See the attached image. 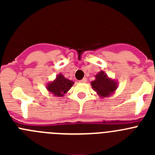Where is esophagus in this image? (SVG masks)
Here are the masks:
<instances>
[{"label": "esophagus", "mask_w": 155, "mask_h": 155, "mask_svg": "<svg viewBox=\"0 0 155 155\" xmlns=\"http://www.w3.org/2000/svg\"><path fill=\"white\" fill-rule=\"evenodd\" d=\"M86 81H87V79H86L85 78H83V79H82V80H81L79 82H81V83H85Z\"/></svg>", "instance_id": "1"}]
</instances>
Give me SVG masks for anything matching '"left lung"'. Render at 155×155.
<instances>
[{"label": "left lung", "mask_w": 155, "mask_h": 155, "mask_svg": "<svg viewBox=\"0 0 155 155\" xmlns=\"http://www.w3.org/2000/svg\"><path fill=\"white\" fill-rule=\"evenodd\" d=\"M95 78L96 79L91 83V87L100 96L108 97L117 87L115 81L109 78L103 71H100L95 76Z\"/></svg>", "instance_id": "obj_1"}]
</instances>
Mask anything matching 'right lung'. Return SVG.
<instances>
[{
    "label": "right lung",
    "instance_id": "obj_1",
    "mask_svg": "<svg viewBox=\"0 0 155 155\" xmlns=\"http://www.w3.org/2000/svg\"><path fill=\"white\" fill-rule=\"evenodd\" d=\"M73 84L74 82L72 81L65 78L62 74H59L55 81L48 84L47 89L53 93V95L61 97L69 91Z\"/></svg>",
    "mask_w": 155,
    "mask_h": 155
}]
</instances>
